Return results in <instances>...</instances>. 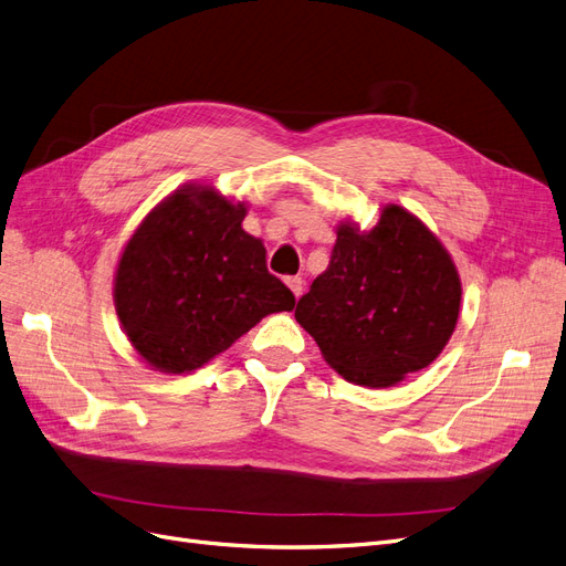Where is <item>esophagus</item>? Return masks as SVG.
I'll list each match as a JSON object with an SVG mask.
<instances>
[{
    "instance_id": "obj_1",
    "label": "esophagus",
    "mask_w": 566,
    "mask_h": 566,
    "mask_svg": "<svg viewBox=\"0 0 566 566\" xmlns=\"http://www.w3.org/2000/svg\"><path fill=\"white\" fill-rule=\"evenodd\" d=\"M286 286L294 291L296 298H301V294H303V280L301 277H286Z\"/></svg>"
}]
</instances>
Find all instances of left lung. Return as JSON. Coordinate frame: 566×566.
<instances>
[{"mask_svg":"<svg viewBox=\"0 0 566 566\" xmlns=\"http://www.w3.org/2000/svg\"><path fill=\"white\" fill-rule=\"evenodd\" d=\"M331 263L296 305V322L345 380L385 389L427 368L459 319L462 282L443 242L399 205L361 230L338 223Z\"/></svg>","mask_w":566,"mask_h":566,"instance_id":"1","label":"left lung"}]
</instances>
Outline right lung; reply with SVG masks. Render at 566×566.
Masks as SVG:
<instances>
[{
  "label": "right lung",
  "instance_id": "add662e5",
  "mask_svg": "<svg viewBox=\"0 0 566 566\" xmlns=\"http://www.w3.org/2000/svg\"><path fill=\"white\" fill-rule=\"evenodd\" d=\"M247 205L207 184L158 202L123 247L116 315L154 370L191 373L296 298L268 272L265 247L242 228Z\"/></svg>",
  "mask_w": 566,
  "mask_h": 566
}]
</instances>
